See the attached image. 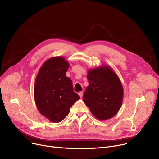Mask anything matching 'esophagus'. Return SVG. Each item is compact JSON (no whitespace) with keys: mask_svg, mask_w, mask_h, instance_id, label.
I'll list each match as a JSON object with an SVG mask.
<instances>
[{"mask_svg":"<svg viewBox=\"0 0 159 159\" xmlns=\"http://www.w3.org/2000/svg\"><path fill=\"white\" fill-rule=\"evenodd\" d=\"M79 95L80 97V98H82V96H83V91H80V92L79 93Z\"/></svg>","mask_w":159,"mask_h":159,"instance_id":"1","label":"esophagus"}]
</instances>
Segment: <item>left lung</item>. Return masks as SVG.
<instances>
[{
  "label": "left lung",
  "instance_id": "8db88e82",
  "mask_svg": "<svg viewBox=\"0 0 159 159\" xmlns=\"http://www.w3.org/2000/svg\"><path fill=\"white\" fill-rule=\"evenodd\" d=\"M89 86L83 95V101L100 120L112 118L122 105L123 88L117 75L108 66L89 70Z\"/></svg>",
  "mask_w": 159,
  "mask_h": 159
}]
</instances>
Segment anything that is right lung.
Returning <instances> with one entry per match:
<instances>
[{
    "label": "right lung",
    "instance_id": "add662e5",
    "mask_svg": "<svg viewBox=\"0 0 159 159\" xmlns=\"http://www.w3.org/2000/svg\"><path fill=\"white\" fill-rule=\"evenodd\" d=\"M69 66L63 57L50 58L41 66L35 79L34 98L37 109L53 122L62 121L80 98L73 91L71 80L66 75Z\"/></svg>",
    "mask_w": 159,
    "mask_h": 159
}]
</instances>
